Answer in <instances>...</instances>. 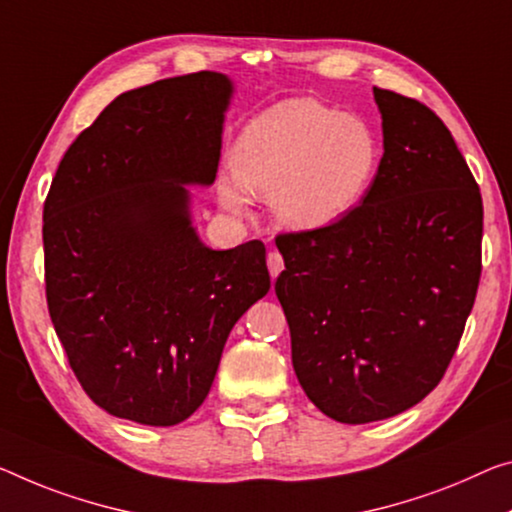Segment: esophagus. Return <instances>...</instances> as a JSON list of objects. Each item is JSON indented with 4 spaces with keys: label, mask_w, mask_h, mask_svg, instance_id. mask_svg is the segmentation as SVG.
Instances as JSON below:
<instances>
[{
    "label": "esophagus",
    "mask_w": 512,
    "mask_h": 512,
    "mask_svg": "<svg viewBox=\"0 0 512 512\" xmlns=\"http://www.w3.org/2000/svg\"><path fill=\"white\" fill-rule=\"evenodd\" d=\"M267 270H270V277L277 279L281 270H283V256L279 254L277 249L267 251Z\"/></svg>",
    "instance_id": "esophagus-1"
}]
</instances>
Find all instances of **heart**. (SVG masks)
Returning a JSON list of instances; mask_svg holds the SVG:
<instances>
[{
    "label": "heart",
    "instance_id": "1",
    "mask_svg": "<svg viewBox=\"0 0 512 512\" xmlns=\"http://www.w3.org/2000/svg\"><path fill=\"white\" fill-rule=\"evenodd\" d=\"M377 139L352 114L313 100L279 102L247 123L233 148V174L240 187L270 199L293 229L336 222L371 185ZM226 208L245 201L233 183L219 187Z\"/></svg>",
    "mask_w": 512,
    "mask_h": 512
}]
</instances>
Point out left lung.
Masks as SVG:
<instances>
[{
    "label": "left lung",
    "mask_w": 512,
    "mask_h": 512,
    "mask_svg": "<svg viewBox=\"0 0 512 512\" xmlns=\"http://www.w3.org/2000/svg\"><path fill=\"white\" fill-rule=\"evenodd\" d=\"M384 155L364 201L334 224L279 233L274 293L293 368L341 423L410 410L442 380L481 281L483 199L444 121L373 86Z\"/></svg>",
    "instance_id": "left-lung-1"
}]
</instances>
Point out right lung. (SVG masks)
Instances as JSON below:
<instances>
[{
    "mask_svg": "<svg viewBox=\"0 0 512 512\" xmlns=\"http://www.w3.org/2000/svg\"><path fill=\"white\" fill-rule=\"evenodd\" d=\"M229 77L201 73L109 102L59 162L43 206L45 297L93 403L176 426L206 400L226 338L270 290L265 245L208 249L185 185H210Z\"/></svg>",
    "mask_w": 512,
    "mask_h": 512,
    "instance_id": "1",
    "label": "right lung"
}]
</instances>
